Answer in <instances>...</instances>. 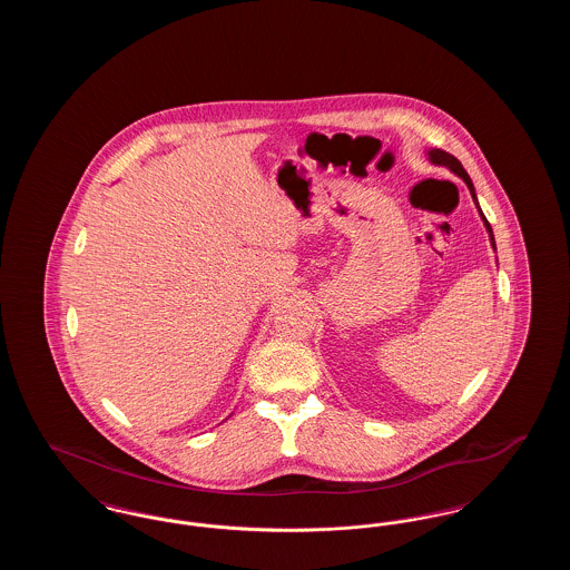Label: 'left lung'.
Here are the masks:
<instances>
[{
    "instance_id": "left-lung-1",
    "label": "left lung",
    "mask_w": 570,
    "mask_h": 570,
    "mask_svg": "<svg viewBox=\"0 0 570 570\" xmlns=\"http://www.w3.org/2000/svg\"><path fill=\"white\" fill-rule=\"evenodd\" d=\"M430 160L435 164H442V166H449L453 173H458L460 175L461 179L465 181V186L470 188V191H472V198L476 200V194H474V186H472V181H470V177H468V173H465V168L461 166L460 160L455 158V156H451V154H446V151H442V149H432L430 151ZM479 205V203H476ZM483 216V214H481ZM483 219H485V216H483ZM485 226H488L489 230V237H491V244H493V235H491V226H489L488 219H485ZM493 247H495V244H493Z\"/></svg>"
}]
</instances>
